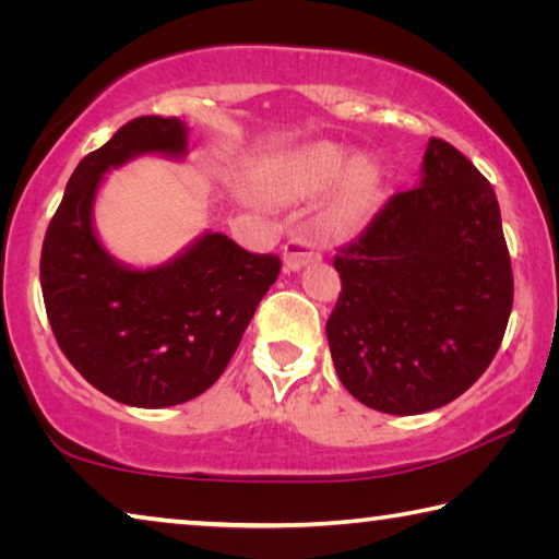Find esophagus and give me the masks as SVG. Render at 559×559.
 I'll use <instances>...</instances> for the list:
<instances>
[{
  "label": "esophagus",
  "instance_id": "1",
  "mask_svg": "<svg viewBox=\"0 0 559 559\" xmlns=\"http://www.w3.org/2000/svg\"><path fill=\"white\" fill-rule=\"evenodd\" d=\"M320 259V249L316 241L306 239V236H293L283 246V269L286 271H298L310 261Z\"/></svg>",
  "mask_w": 559,
  "mask_h": 559
}]
</instances>
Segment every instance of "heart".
<instances>
[{
	"instance_id": "obj_1",
	"label": "heart",
	"mask_w": 559,
	"mask_h": 559,
	"mask_svg": "<svg viewBox=\"0 0 559 559\" xmlns=\"http://www.w3.org/2000/svg\"><path fill=\"white\" fill-rule=\"evenodd\" d=\"M347 150L335 143H316L296 153L276 159L263 175V185L278 197H308L323 192L330 185L337 182V189L325 204L323 219L328 229L333 231H353L362 224L374 210L377 194H380L382 175L374 159L355 157L347 164ZM346 173L343 174L342 169ZM344 177L340 178L338 175Z\"/></svg>"
}]
</instances>
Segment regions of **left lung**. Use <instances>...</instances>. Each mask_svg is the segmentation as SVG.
I'll return each instance as SVG.
<instances>
[{
	"instance_id": "left-lung-1",
	"label": "left lung",
	"mask_w": 559,
	"mask_h": 559,
	"mask_svg": "<svg viewBox=\"0 0 559 559\" xmlns=\"http://www.w3.org/2000/svg\"><path fill=\"white\" fill-rule=\"evenodd\" d=\"M333 266L328 343L345 390L384 414H424L493 362L513 308V269L493 187L441 138L421 182L392 194Z\"/></svg>"
}]
</instances>
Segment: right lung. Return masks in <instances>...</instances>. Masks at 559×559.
<instances>
[{
  "mask_svg": "<svg viewBox=\"0 0 559 559\" xmlns=\"http://www.w3.org/2000/svg\"><path fill=\"white\" fill-rule=\"evenodd\" d=\"M143 153L185 155V122L140 116L81 159L46 229L39 273L56 343L83 380L116 402L159 409L219 380L281 259L206 231L167 266H120L93 231V197L110 167Z\"/></svg>",
  "mask_w": 559,
  "mask_h": 559,
  "instance_id": "add662e5",
  "label": "right lung"
}]
</instances>
